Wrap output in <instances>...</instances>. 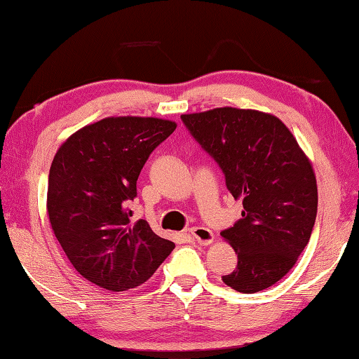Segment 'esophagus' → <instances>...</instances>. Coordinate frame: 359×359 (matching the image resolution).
<instances>
[{
	"label": "esophagus",
	"instance_id": "esophagus-1",
	"mask_svg": "<svg viewBox=\"0 0 359 359\" xmlns=\"http://www.w3.org/2000/svg\"><path fill=\"white\" fill-rule=\"evenodd\" d=\"M190 236L194 242H198L199 245H209L214 241V234L212 231L204 226H194L190 229Z\"/></svg>",
	"mask_w": 359,
	"mask_h": 359
}]
</instances>
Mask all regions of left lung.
<instances>
[{"mask_svg": "<svg viewBox=\"0 0 359 359\" xmlns=\"http://www.w3.org/2000/svg\"><path fill=\"white\" fill-rule=\"evenodd\" d=\"M180 118L244 205L241 220L220 233L238 253V266L222 280L241 293L272 287L311 239L318 205L311 161L271 114L218 107Z\"/></svg>", "mask_w": 359, "mask_h": 359, "instance_id": "1", "label": "left lung"}]
</instances>
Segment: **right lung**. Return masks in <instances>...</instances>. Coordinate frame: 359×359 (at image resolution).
<instances>
[{"mask_svg":"<svg viewBox=\"0 0 359 359\" xmlns=\"http://www.w3.org/2000/svg\"><path fill=\"white\" fill-rule=\"evenodd\" d=\"M175 126L154 117H109L58 149L48 172V220L88 282L109 291L139 287L174 250L145 220L131 223L128 204L145 161Z\"/></svg>","mask_w":359,"mask_h":359,"instance_id":"obj_1","label":"right lung"}]
</instances>
